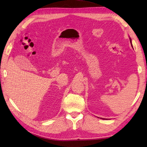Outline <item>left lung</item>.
<instances>
[{
	"label": "left lung",
	"instance_id": "left-lung-1",
	"mask_svg": "<svg viewBox=\"0 0 147 147\" xmlns=\"http://www.w3.org/2000/svg\"><path fill=\"white\" fill-rule=\"evenodd\" d=\"M129 40H130V43H131V46H132V47H133V45H132V43H131V38L129 37ZM100 119H105V120H107V119H105V118H100Z\"/></svg>",
	"mask_w": 147,
	"mask_h": 147
}]
</instances>
